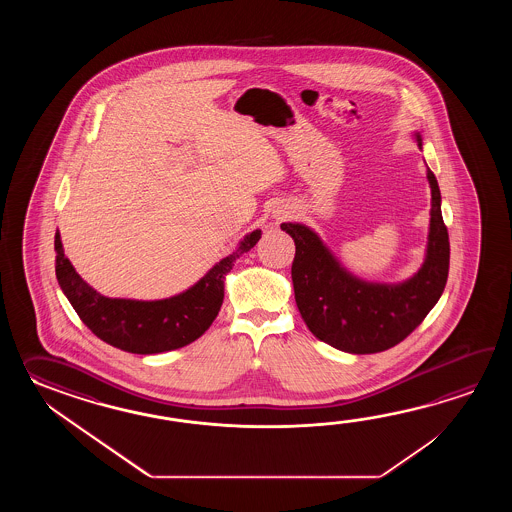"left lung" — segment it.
Masks as SVG:
<instances>
[{
  "instance_id": "8db88e82",
  "label": "left lung",
  "mask_w": 512,
  "mask_h": 512,
  "mask_svg": "<svg viewBox=\"0 0 512 512\" xmlns=\"http://www.w3.org/2000/svg\"><path fill=\"white\" fill-rule=\"evenodd\" d=\"M419 150L423 137L412 133ZM432 192L430 225L421 267L403 282H370L348 271L318 232L304 223H282L296 245L294 300L305 326L333 348L366 355L390 349L408 337L445 291L450 243L441 214V192L426 166Z\"/></svg>"
}]
</instances>
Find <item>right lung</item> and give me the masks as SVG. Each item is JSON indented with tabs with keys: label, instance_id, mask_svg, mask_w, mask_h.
I'll list each match as a JSON object with an SVG mask.
<instances>
[{
	"label": "right lung",
	"instance_id": "add662e5",
	"mask_svg": "<svg viewBox=\"0 0 512 512\" xmlns=\"http://www.w3.org/2000/svg\"><path fill=\"white\" fill-rule=\"evenodd\" d=\"M260 238V229L245 234L229 256L214 263L183 293L161 300H133L109 298L82 280L64 254L60 232H56V278L80 320L100 340L137 355L164 353L188 346L207 331L223 304L227 274Z\"/></svg>",
	"mask_w": 512,
	"mask_h": 512
}]
</instances>
